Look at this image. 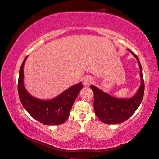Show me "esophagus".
<instances>
[{
	"label": "esophagus",
	"instance_id": "34e87169",
	"mask_svg": "<svg viewBox=\"0 0 159 159\" xmlns=\"http://www.w3.org/2000/svg\"><path fill=\"white\" fill-rule=\"evenodd\" d=\"M94 82V80L93 78H91L90 76L86 77V78L84 80V85H90L91 84H93Z\"/></svg>",
	"mask_w": 159,
	"mask_h": 159
}]
</instances>
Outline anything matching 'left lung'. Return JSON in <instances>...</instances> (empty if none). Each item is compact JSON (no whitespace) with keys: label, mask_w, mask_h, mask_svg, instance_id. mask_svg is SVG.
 Wrapping results in <instances>:
<instances>
[{"label":"left lung","mask_w":159,"mask_h":159,"mask_svg":"<svg viewBox=\"0 0 159 159\" xmlns=\"http://www.w3.org/2000/svg\"><path fill=\"white\" fill-rule=\"evenodd\" d=\"M129 50L138 61L141 78V85L134 97L130 99H117L103 92L95 86H90L94 94L95 113L100 121L104 123L116 124L125 121L135 112L143 100L145 91V83L143 77L142 67L137 56L131 50Z\"/></svg>","instance_id":"left-lung-1"}]
</instances>
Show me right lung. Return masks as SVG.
<instances>
[{"label": "right lung", "instance_id": "obj_1", "mask_svg": "<svg viewBox=\"0 0 159 159\" xmlns=\"http://www.w3.org/2000/svg\"><path fill=\"white\" fill-rule=\"evenodd\" d=\"M28 56L24 60L19 71L18 91L20 102L28 113L42 124L57 125L64 123L68 118L75 98L83 88L81 82L66 89L54 99L42 101L32 97L24 85V65Z\"/></svg>", "mask_w": 159, "mask_h": 159}]
</instances>
